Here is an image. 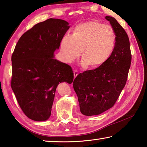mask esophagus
I'll list each match as a JSON object with an SVG mask.
<instances>
[{
  "label": "esophagus",
  "instance_id": "34e87169",
  "mask_svg": "<svg viewBox=\"0 0 147 147\" xmlns=\"http://www.w3.org/2000/svg\"><path fill=\"white\" fill-rule=\"evenodd\" d=\"M77 75H78V71H77L76 70H74V78H76V77L77 76Z\"/></svg>",
  "mask_w": 147,
  "mask_h": 147
}]
</instances>
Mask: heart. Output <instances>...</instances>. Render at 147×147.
Listing matches in <instances>:
<instances>
[{"label": "heart", "instance_id": "1", "mask_svg": "<svg viewBox=\"0 0 147 147\" xmlns=\"http://www.w3.org/2000/svg\"><path fill=\"white\" fill-rule=\"evenodd\" d=\"M116 43V36L111 26L90 20L77 25L70 38L64 37L60 49L67 62L78 58L81 51L82 64L93 69L102 65L110 58Z\"/></svg>", "mask_w": 147, "mask_h": 147}]
</instances>
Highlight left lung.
Listing matches in <instances>:
<instances>
[{
  "mask_svg": "<svg viewBox=\"0 0 147 147\" xmlns=\"http://www.w3.org/2000/svg\"><path fill=\"white\" fill-rule=\"evenodd\" d=\"M105 18L116 36L113 55L104 64L79 74L73 82L80 112L87 116L98 115L113 107L126 84L131 63L127 33L114 17L106 16Z\"/></svg>",
  "mask_w": 147,
  "mask_h": 147,
  "instance_id": "1",
  "label": "left lung"
}]
</instances>
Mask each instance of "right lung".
Listing matches in <instances>:
<instances>
[{
	"label": "right lung",
	"mask_w": 147,
	"mask_h": 147,
	"mask_svg": "<svg viewBox=\"0 0 147 147\" xmlns=\"http://www.w3.org/2000/svg\"><path fill=\"white\" fill-rule=\"evenodd\" d=\"M69 28L58 18L36 24L22 34L13 51L11 86L24 113L34 121L49 119L58 85L73 82L71 67L54 55Z\"/></svg>",
	"instance_id": "1"
}]
</instances>
